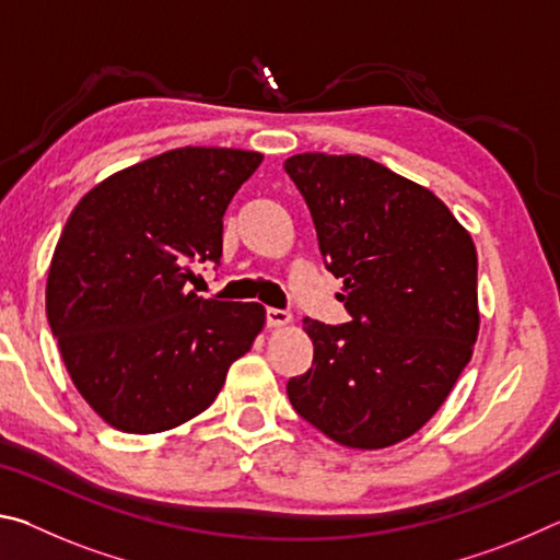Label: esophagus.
Here are the masks:
<instances>
[{
	"mask_svg": "<svg viewBox=\"0 0 560 560\" xmlns=\"http://www.w3.org/2000/svg\"><path fill=\"white\" fill-rule=\"evenodd\" d=\"M291 324V314L283 308H267V326L269 328H281Z\"/></svg>",
	"mask_w": 560,
	"mask_h": 560,
	"instance_id": "esophagus-1",
	"label": "esophagus"
}]
</instances>
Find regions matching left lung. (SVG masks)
<instances>
[{"instance_id":"obj_1","label":"left lung","mask_w":560,"mask_h":560,"mask_svg":"<svg viewBox=\"0 0 560 560\" xmlns=\"http://www.w3.org/2000/svg\"><path fill=\"white\" fill-rule=\"evenodd\" d=\"M350 320L303 318L314 365L287 385L303 420L343 447L383 450L447 400L479 334L477 249L428 187L363 155L289 158Z\"/></svg>"}]
</instances>
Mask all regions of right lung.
<instances>
[{
  "mask_svg": "<svg viewBox=\"0 0 560 560\" xmlns=\"http://www.w3.org/2000/svg\"><path fill=\"white\" fill-rule=\"evenodd\" d=\"M264 155L175 148L81 197L56 244L46 316L66 371L96 415L155 434L214 402L261 334V303L202 299L192 261L222 257V217Z\"/></svg>",
  "mask_w": 560,
  "mask_h": 560,
  "instance_id": "1",
  "label": "right lung"
}]
</instances>
